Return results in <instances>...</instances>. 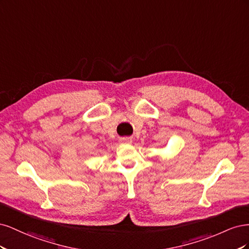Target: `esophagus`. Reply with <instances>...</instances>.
I'll list each match as a JSON object with an SVG mask.
<instances>
[{"label":"esophagus","instance_id":"obj_1","mask_svg":"<svg viewBox=\"0 0 249 249\" xmlns=\"http://www.w3.org/2000/svg\"><path fill=\"white\" fill-rule=\"evenodd\" d=\"M120 141H122L123 143H127V144H131V143L133 142V140L131 138H123Z\"/></svg>","mask_w":249,"mask_h":249}]
</instances>
